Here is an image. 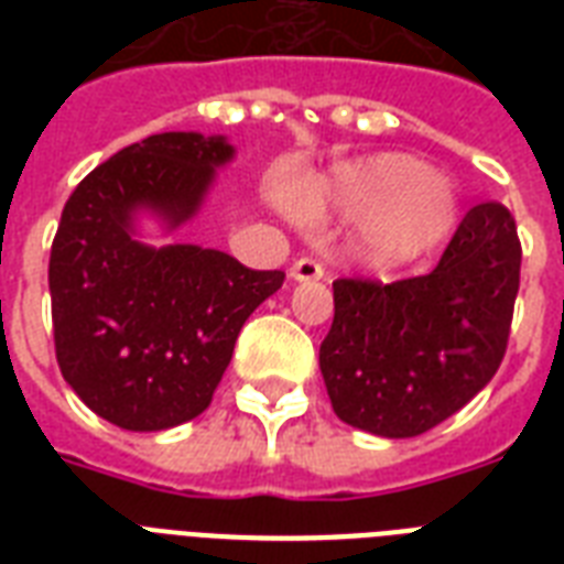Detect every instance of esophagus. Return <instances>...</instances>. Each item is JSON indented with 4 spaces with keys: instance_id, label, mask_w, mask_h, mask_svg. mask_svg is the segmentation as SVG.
Returning a JSON list of instances; mask_svg holds the SVG:
<instances>
[{
    "instance_id": "34e87169",
    "label": "esophagus",
    "mask_w": 564,
    "mask_h": 564,
    "mask_svg": "<svg viewBox=\"0 0 564 564\" xmlns=\"http://www.w3.org/2000/svg\"><path fill=\"white\" fill-rule=\"evenodd\" d=\"M292 281H318V278H325V265L313 260V257H301L295 260L290 269Z\"/></svg>"
}]
</instances>
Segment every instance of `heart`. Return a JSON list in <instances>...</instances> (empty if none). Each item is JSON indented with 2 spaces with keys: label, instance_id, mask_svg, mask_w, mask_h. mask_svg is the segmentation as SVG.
<instances>
[{
  "label": "heart",
  "instance_id": "1",
  "mask_svg": "<svg viewBox=\"0 0 564 564\" xmlns=\"http://www.w3.org/2000/svg\"><path fill=\"white\" fill-rule=\"evenodd\" d=\"M301 221H366L362 251L371 263L398 265L427 254L456 225L454 187L410 154H371L325 175L295 181L286 193Z\"/></svg>",
  "mask_w": 564,
  "mask_h": 564
}]
</instances>
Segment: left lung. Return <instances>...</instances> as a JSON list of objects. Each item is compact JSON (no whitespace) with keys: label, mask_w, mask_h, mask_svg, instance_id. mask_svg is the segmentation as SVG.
<instances>
[{"label":"left lung","mask_w":564,"mask_h":564,"mask_svg":"<svg viewBox=\"0 0 564 564\" xmlns=\"http://www.w3.org/2000/svg\"><path fill=\"white\" fill-rule=\"evenodd\" d=\"M518 283V228L498 202L465 213L433 272L334 281L318 366L336 415L386 438L421 436L451 419L507 354Z\"/></svg>","instance_id":"8db88e82"}]
</instances>
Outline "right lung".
<instances>
[{
	"mask_svg": "<svg viewBox=\"0 0 564 564\" xmlns=\"http://www.w3.org/2000/svg\"><path fill=\"white\" fill-rule=\"evenodd\" d=\"M234 158L225 137L166 131L126 145L69 195L48 257L61 375L110 424L178 427L213 401L246 318L281 290L225 251L145 246L137 216L175 230Z\"/></svg>",
	"mask_w": 564,
	"mask_h": 564,
	"instance_id": "add662e5",
	"label": "right lung"
}]
</instances>
